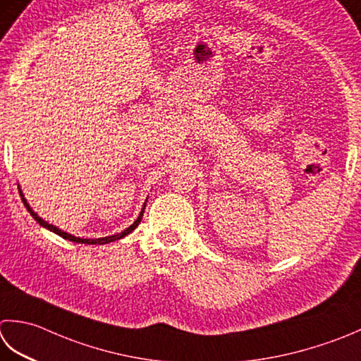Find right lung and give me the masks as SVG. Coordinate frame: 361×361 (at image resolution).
Instances as JSON below:
<instances>
[{"mask_svg": "<svg viewBox=\"0 0 361 361\" xmlns=\"http://www.w3.org/2000/svg\"><path fill=\"white\" fill-rule=\"evenodd\" d=\"M20 195H21V200H23V203H25V207H26V209L30 211V214L35 219V221H37L42 227H45V228H48V230H51V231H54L56 235H59L61 238H63V239H68V241H73V243H80V244H108V243H112V241H117V239H122L123 236H126V235H130V233L137 227V225L140 224V219H142V216H144V209H145V207L142 208V211H140V214H139V217L136 219V221H134V224L133 225H130L128 228L126 230H123L122 233H118V235H114V236H106V238H98V239H82V238H76V236H72V235H68V233H66V231H62V230H59V228H56L54 225H51V224H48V222H45L44 219H40L37 214L34 213V211L30 208V204L26 203V200H25V197H23V194H21V190H20Z\"/></svg>", "mask_w": 361, "mask_h": 361, "instance_id": "1", "label": "right lung"}]
</instances>
